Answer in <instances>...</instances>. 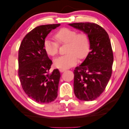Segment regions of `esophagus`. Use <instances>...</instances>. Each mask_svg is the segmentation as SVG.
Instances as JSON below:
<instances>
[{
    "mask_svg": "<svg viewBox=\"0 0 129 129\" xmlns=\"http://www.w3.org/2000/svg\"><path fill=\"white\" fill-rule=\"evenodd\" d=\"M66 69H59V71H60V72H61V73L64 72V71H66Z\"/></svg>",
    "mask_w": 129,
    "mask_h": 129,
    "instance_id": "obj_1",
    "label": "esophagus"
}]
</instances>
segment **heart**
I'll use <instances>...</instances> for the list:
<instances>
[{
    "label": "heart",
    "mask_w": 129,
    "mask_h": 129,
    "mask_svg": "<svg viewBox=\"0 0 129 129\" xmlns=\"http://www.w3.org/2000/svg\"><path fill=\"white\" fill-rule=\"evenodd\" d=\"M55 41L46 39L44 42L45 52L51 56L58 54L59 45L67 44L66 55L58 57L54 64L58 68L67 69L73 66L79 60L86 58L89 52L90 42L87 33L84 31L77 33L74 29L62 28L54 35Z\"/></svg>",
    "instance_id": "heart-1"
}]
</instances>
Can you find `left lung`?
<instances>
[{"label": "left lung", "instance_id": "1", "mask_svg": "<svg viewBox=\"0 0 129 129\" xmlns=\"http://www.w3.org/2000/svg\"><path fill=\"white\" fill-rule=\"evenodd\" d=\"M88 34L91 51L80 66L74 70V92L81 101H92L106 89L112 74L114 56L108 33L94 23L69 24Z\"/></svg>", "mask_w": 129, "mask_h": 129}]
</instances>
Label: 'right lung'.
Wrapping results in <instances>:
<instances>
[{
  "label": "right lung",
  "mask_w": 129,
  "mask_h": 129,
  "mask_svg": "<svg viewBox=\"0 0 129 129\" xmlns=\"http://www.w3.org/2000/svg\"><path fill=\"white\" fill-rule=\"evenodd\" d=\"M60 24L41 25L26 35L18 52V76L25 93L39 103L53 102L58 96L60 74L49 73L52 62L44 48L45 37Z\"/></svg>",
  "instance_id": "right-lung-1"
}]
</instances>
